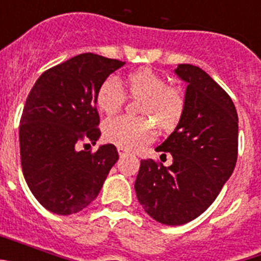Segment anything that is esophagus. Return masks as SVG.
I'll return each instance as SVG.
<instances>
[{"label":"esophagus","mask_w":261,"mask_h":261,"mask_svg":"<svg viewBox=\"0 0 261 261\" xmlns=\"http://www.w3.org/2000/svg\"><path fill=\"white\" fill-rule=\"evenodd\" d=\"M117 151H119V155L120 156H124V155H126V154L129 153V151L126 150V149H123V147H117Z\"/></svg>","instance_id":"1"}]
</instances>
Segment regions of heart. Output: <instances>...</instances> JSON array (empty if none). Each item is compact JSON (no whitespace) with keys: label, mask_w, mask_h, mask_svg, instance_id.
<instances>
[{"label":"heart","mask_w":261,"mask_h":261,"mask_svg":"<svg viewBox=\"0 0 261 261\" xmlns=\"http://www.w3.org/2000/svg\"><path fill=\"white\" fill-rule=\"evenodd\" d=\"M126 93L138 98L137 114L149 116L158 128L170 130L184 112V95L180 89L167 86L166 81L151 69H140L129 73L124 80L108 78L96 93V106L106 115H114L121 108ZM107 141L126 150H136L154 140L155 130L146 119L119 116L107 120L103 126Z\"/></svg>","instance_id":"b5f03b06"}]
</instances>
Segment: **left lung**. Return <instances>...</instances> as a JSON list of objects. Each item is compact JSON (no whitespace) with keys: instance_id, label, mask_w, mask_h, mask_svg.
<instances>
[{"instance_id":"8db88e82","label":"left lung","mask_w":261,"mask_h":261,"mask_svg":"<svg viewBox=\"0 0 261 261\" xmlns=\"http://www.w3.org/2000/svg\"><path fill=\"white\" fill-rule=\"evenodd\" d=\"M187 84L184 112L155 151L172 155L165 167L142 159L135 183L137 199L151 218L184 225L204 213L229 180L238 156V114L231 98L199 66L179 64Z\"/></svg>"}]
</instances>
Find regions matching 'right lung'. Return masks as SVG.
Segmentation results:
<instances>
[{
	"instance_id": "add662e5",
	"label": "right lung",
	"mask_w": 261,
	"mask_h": 261,
	"mask_svg": "<svg viewBox=\"0 0 261 261\" xmlns=\"http://www.w3.org/2000/svg\"><path fill=\"white\" fill-rule=\"evenodd\" d=\"M119 60L82 53L44 71L27 96L19 126L22 171L47 211L69 216L96 199L119 154L112 144L95 153L81 141L100 137L96 93Z\"/></svg>"
}]
</instances>
